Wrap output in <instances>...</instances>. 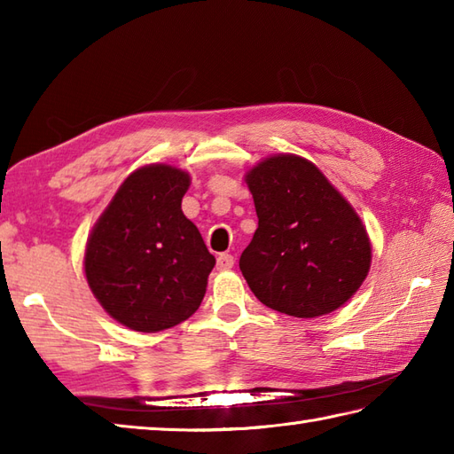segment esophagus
<instances>
[{"instance_id": "1", "label": "esophagus", "mask_w": 454, "mask_h": 454, "mask_svg": "<svg viewBox=\"0 0 454 454\" xmlns=\"http://www.w3.org/2000/svg\"><path fill=\"white\" fill-rule=\"evenodd\" d=\"M234 267V257L230 254H220L216 257V269L218 271H228V269Z\"/></svg>"}]
</instances>
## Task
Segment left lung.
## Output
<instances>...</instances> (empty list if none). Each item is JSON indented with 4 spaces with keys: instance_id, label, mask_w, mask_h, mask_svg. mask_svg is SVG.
Returning <instances> with one entry per match:
<instances>
[{
    "instance_id": "obj_1",
    "label": "left lung",
    "mask_w": 454,
    "mask_h": 454,
    "mask_svg": "<svg viewBox=\"0 0 454 454\" xmlns=\"http://www.w3.org/2000/svg\"><path fill=\"white\" fill-rule=\"evenodd\" d=\"M257 230L239 271L259 302L294 317L343 306L369 275L361 216L310 160L275 153L246 173Z\"/></svg>"
}]
</instances>
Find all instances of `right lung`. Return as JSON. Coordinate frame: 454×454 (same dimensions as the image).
Wrapping results in <instances>:
<instances>
[{
	"label": "right lung",
	"instance_id": "add662e5",
	"mask_svg": "<svg viewBox=\"0 0 454 454\" xmlns=\"http://www.w3.org/2000/svg\"><path fill=\"white\" fill-rule=\"evenodd\" d=\"M191 176L168 163L134 169L95 222L83 269L93 296L129 330L185 322L207 293L216 259L183 215Z\"/></svg>",
	"mask_w": 454,
	"mask_h": 454
}]
</instances>
